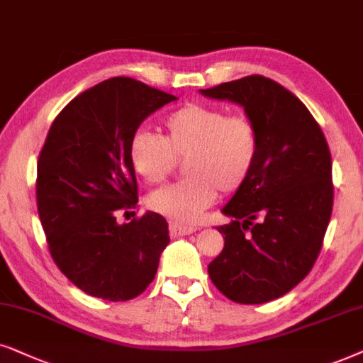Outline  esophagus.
I'll list each match as a JSON object with an SVG mask.
<instances>
[{
	"label": "esophagus",
	"instance_id": "obj_1",
	"mask_svg": "<svg viewBox=\"0 0 363 363\" xmlns=\"http://www.w3.org/2000/svg\"><path fill=\"white\" fill-rule=\"evenodd\" d=\"M196 230V227L192 225H184V224H177V222H171L169 224V234L172 238H182V235H189Z\"/></svg>",
	"mask_w": 363,
	"mask_h": 363
}]
</instances>
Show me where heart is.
I'll list each match as a JSON object with an SVG mask.
<instances>
[{"instance_id": "obj_1", "label": "heart", "mask_w": 363, "mask_h": 363, "mask_svg": "<svg viewBox=\"0 0 363 363\" xmlns=\"http://www.w3.org/2000/svg\"><path fill=\"white\" fill-rule=\"evenodd\" d=\"M164 136L136 131L128 157L149 184L166 181L177 159L187 176L149 196V207L177 222H194L219 191H239L254 174L260 156V133L249 114L219 106L189 103L162 121Z\"/></svg>"}]
</instances>
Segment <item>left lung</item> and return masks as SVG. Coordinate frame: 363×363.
I'll use <instances>...</instances> for the list:
<instances>
[{
  "label": "left lung",
  "instance_id": "8db88e82",
  "mask_svg": "<svg viewBox=\"0 0 363 363\" xmlns=\"http://www.w3.org/2000/svg\"><path fill=\"white\" fill-rule=\"evenodd\" d=\"M201 93L242 104L260 133L254 174L222 209L232 220L217 227L224 249L209 277L232 302L274 301L320 254L333 206L330 149L306 104L270 77L250 74Z\"/></svg>",
  "mask_w": 363,
  "mask_h": 363
}]
</instances>
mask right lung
<instances>
[{"label": "right lung", "instance_id": "1", "mask_svg": "<svg viewBox=\"0 0 363 363\" xmlns=\"http://www.w3.org/2000/svg\"><path fill=\"white\" fill-rule=\"evenodd\" d=\"M174 99L118 76L77 94L52 121L38 159V214L57 269L89 296L131 301L157 272L166 219L147 212L119 225L116 216L138 206L129 139Z\"/></svg>", "mask_w": 363, "mask_h": 363}]
</instances>
